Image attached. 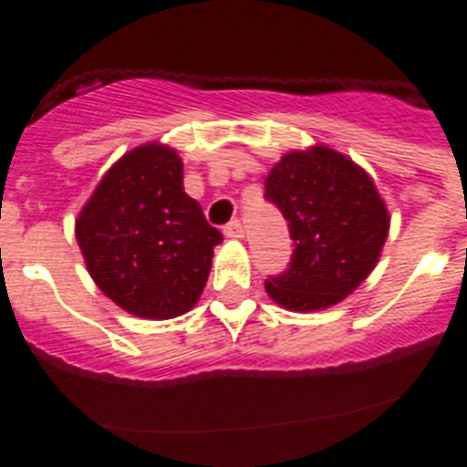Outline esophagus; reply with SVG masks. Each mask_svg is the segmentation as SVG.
Returning a JSON list of instances; mask_svg holds the SVG:
<instances>
[{"label": "esophagus", "instance_id": "esophagus-1", "mask_svg": "<svg viewBox=\"0 0 467 467\" xmlns=\"http://www.w3.org/2000/svg\"><path fill=\"white\" fill-rule=\"evenodd\" d=\"M243 234H245V231H243L241 220H231L229 224L224 226V236L226 238H243Z\"/></svg>", "mask_w": 467, "mask_h": 467}]
</instances>
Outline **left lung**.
I'll return each instance as SVG.
<instances>
[{
    "mask_svg": "<svg viewBox=\"0 0 467 467\" xmlns=\"http://www.w3.org/2000/svg\"><path fill=\"white\" fill-rule=\"evenodd\" d=\"M266 193L295 241L287 271L266 280L290 311H323L358 290L381 257L390 229L372 177L325 144L290 151L271 168Z\"/></svg>",
    "mask_w": 467,
    "mask_h": 467,
    "instance_id": "left-lung-1",
    "label": "left lung"
}]
</instances>
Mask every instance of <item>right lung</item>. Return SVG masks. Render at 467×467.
<instances>
[{
	"instance_id": "add662e5",
	"label": "right lung",
	"mask_w": 467,
	"mask_h": 467,
	"mask_svg": "<svg viewBox=\"0 0 467 467\" xmlns=\"http://www.w3.org/2000/svg\"><path fill=\"white\" fill-rule=\"evenodd\" d=\"M74 234L105 296L150 320L192 311L222 243L184 193L182 159L159 142L135 147L105 172Z\"/></svg>"
}]
</instances>
